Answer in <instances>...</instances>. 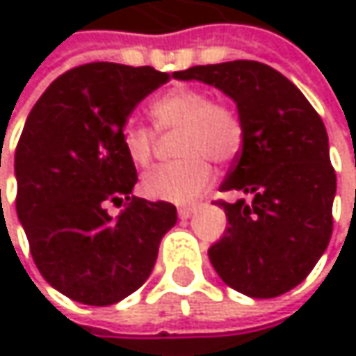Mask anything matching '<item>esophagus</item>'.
<instances>
[{
	"instance_id": "esophagus-1",
	"label": "esophagus",
	"mask_w": 356,
	"mask_h": 356,
	"mask_svg": "<svg viewBox=\"0 0 356 356\" xmlns=\"http://www.w3.org/2000/svg\"><path fill=\"white\" fill-rule=\"evenodd\" d=\"M193 212H195V208H193V206H181V208L177 210V214L181 220H187Z\"/></svg>"
}]
</instances>
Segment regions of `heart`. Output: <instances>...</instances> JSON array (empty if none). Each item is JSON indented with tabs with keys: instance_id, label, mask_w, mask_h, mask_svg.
<instances>
[{
	"instance_id": "b5f03b06",
	"label": "heart",
	"mask_w": 356,
	"mask_h": 356,
	"mask_svg": "<svg viewBox=\"0 0 356 356\" xmlns=\"http://www.w3.org/2000/svg\"><path fill=\"white\" fill-rule=\"evenodd\" d=\"M150 117L159 131L179 129L173 163L152 169L142 191L150 200L191 204L212 183L218 165L233 163L243 148V123L235 108L212 103L210 95L197 88H171L150 105ZM154 131L134 121L121 129V146L138 167H148L154 154Z\"/></svg>"
}]
</instances>
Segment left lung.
Listing matches in <instances>:
<instances>
[{
    "label": "left lung",
    "mask_w": 356,
    "mask_h": 356,
    "mask_svg": "<svg viewBox=\"0 0 356 356\" xmlns=\"http://www.w3.org/2000/svg\"><path fill=\"white\" fill-rule=\"evenodd\" d=\"M216 86L237 103L243 148L222 191L251 202H218L229 229L208 257L231 289L272 299L307 278L332 237L336 173L323 121L303 92L259 61L195 65L173 74Z\"/></svg>",
    "instance_id": "8db88e82"
}]
</instances>
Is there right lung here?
Instances as JSON below:
<instances>
[{
    "mask_svg": "<svg viewBox=\"0 0 356 356\" xmlns=\"http://www.w3.org/2000/svg\"><path fill=\"white\" fill-rule=\"evenodd\" d=\"M169 82L154 67L86 63L61 74L31 111L16 146V212L42 278L84 305H113L150 276L169 202L131 195L136 165L121 146L127 117ZM125 205L111 217L106 204Z\"/></svg>",
    "mask_w": 356,
    "mask_h": 356,
    "instance_id": "obj_1",
    "label": "right lung"
}]
</instances>
